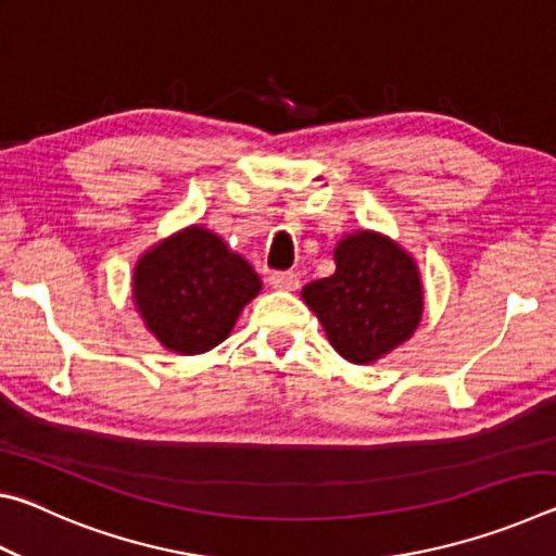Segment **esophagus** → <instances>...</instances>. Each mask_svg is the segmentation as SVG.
<instances>
[{"label":"esophagus","mask_w":556,"mask_h":556,"mask_svg":"<svg viewBox=\"0 0 556 556\" xmlns=\"http://www.w3.org/2000/svg\"><path fill=\"white\" fill-rule=\"evenodd\" d=\"M269 285L277 291H294V289H299V277L294 275V271H271Z\"/></svg>","instance_id":"1"}]
</instances>
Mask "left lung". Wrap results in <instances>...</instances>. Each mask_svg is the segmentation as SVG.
Returning <instances> with one entry per match:
<instances>
[{
    "label": "left lung",
    "instance_id": "obj_1",
    "mask_svg": "<svg viewBox=\"0 0 556 556\" xmlns=\"http://www.w3.org/2000/svg\"><path fill=\"white\" fill-rule=\"evenodd\" d=\"M336 271L301 289L336 353L353 365H372L407 343L425 314L417 260L397 240L355 230L338 240Z\"/></svg>",
    "mask_w": 556,
    "mask_h": 556
}]
</instances>
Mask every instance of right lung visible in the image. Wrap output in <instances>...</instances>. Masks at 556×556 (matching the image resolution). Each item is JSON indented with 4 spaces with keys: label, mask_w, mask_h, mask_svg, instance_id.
<instances>
[{
    "label": "right lung",
    "mask_w": 556,
    "mask_h": 556,
    "mask_svg": "<svg viewBox=\"0 0 556 556\" xmlns=\"http://www.w3.org/2000/svg\"><path fill=\"white\" fill-rule=\"evenodd\" d=\"M262 291L252 265L218 232L188 225L144 250L131 269V301L166 351L201 355L220 345Z\"/></svg>",
    "instance_id": "add662e5"
}]
</instances>
